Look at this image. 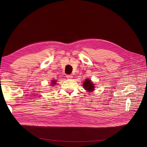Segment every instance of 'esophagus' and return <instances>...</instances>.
Masks as SVG:
<instances>
[{
  "label": "esophagus",
  "instance_id": "1",
  "mask_svg": "<svg viewBox=\"0 0 147 147\" xmlns=\"http://www.w3.org/2000/svg\"><path fill=\"white\" fill-rule=\"evenodd\" d=\"M66 78L68 79H71L73 78V76L71 75H67L66 76Z\"/></svg>",
  "mask_w": 147,
  "mask_h": 147
}]
</instances>
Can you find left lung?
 Masks as SVG:
<instances>
[{"instance_id":"1","label":"left lung","mask_w":147,"mask_h":147,"mask_svg":"<svg viewBox=\"0 0 147 147\" xmlns=\"http://www.w3.org/2000/svg\"><path fill=\"white\" fill-rule=\"evenodd\" d=\"M94 84L92 83L91 81L89 79H86L83 83L84 89L88 90V92H91L94 90Z\"/></svg>"}]
</instances>
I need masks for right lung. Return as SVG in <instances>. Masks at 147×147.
Here are the masks:
<instances>
[{
	"label": "right lung",
	"instance_id": "1",
	"mask_svg": "<svg viewBox=\"0 0 147 147\" xmlns=\"http://www.w3.org/2000/svg\"><path fill=\"white\" fill-rule=\"evenodd\" d=\"M56 80H52V85H54V84H55V83H56Z\"/></svg>",
	"mask_w": 147,
	"mask_h": 147
}]
</instances>
